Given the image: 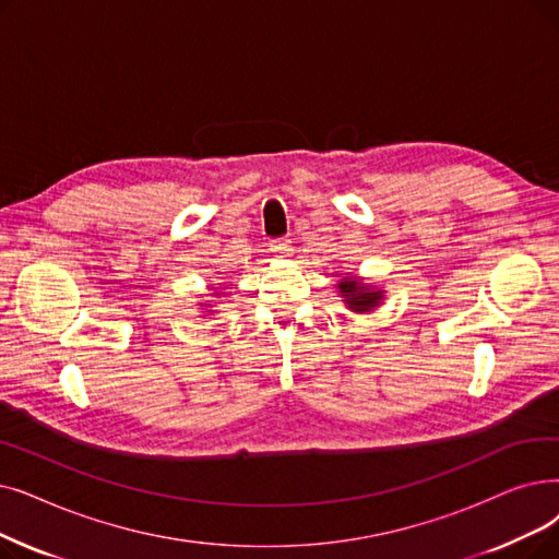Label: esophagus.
<instances>
[{
  "mask_svg": "<svg viewBox=\"0 0 559 559\" xmlns=\"http://www.w3.org/2000/svg\"><path fill=\"white\" fill-rule=\"evenodd\" d=\"M270 247H272V253H276L278 258H287L289 253H293V241L285 239V237H281V239H274Z\"/></svg>",
  "mask_w": 559,
  "mask_h": 559,
  "instance_id": "1",
  "label": "esophagus"
}]
</instances>
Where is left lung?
I'll return each instance as SVG.
<instances>
[{
  "instance_id": "left-lung-1",
  "label": "left lung",
  "mask_w": 559,
  "mask_h": 559,
  "mask_svg": "<svg viewBox=\"0 0 559 559\" xmlns=\"http://www.w3.org/2000/svg\"><path fill=\"white\" fill-rule=\"evenodd\" d=\"M335 287H337V295L343 297L345 306L358 314H368L377 310L385 297V289L372 283H366L360 276H352V274L340 276Z\"/></svg>"
}]
</instances>
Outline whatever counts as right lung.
<instances>
[{
    "instance_id": "right-lung-1",
    "label": "right lung",
    "mask_w": 559,
    "mask_h": 559,
    "mask_svg": "<svg viewBox=\"0 0 559 559\" xmlns=\"http://www.w3.org/2000/svg\"><path fill=\"white\" fill-rule=\"evenodd\" d=\"M210 289H214V293H212L214 297H222V295H224L222 289H216V287H210ZM224 297H226V295H224ZM199 306H201V308H212V304H199ZM210 312H214V310H205V314H210ZM205 314H203V318H205Z\"/></svg>"
}]
</instances>
